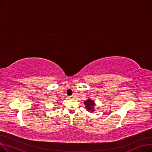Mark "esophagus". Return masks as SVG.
<instances>
[{
  "label": "esophagus",
  "mask_w": 152,
  "mask_h": 152,
  "mask_svg": "<svg viewBox=\"0 0 152 152\" xmlns=\"http://www.w3.org/2000/svg\"><path fill=\"white\" fill-rule=\"evenodd\" d=\"M69 97L70 99H74L75 97V95H71V96H69Z\"/></svg>",
  "instance_id": "obj_1"
}]
</instances>
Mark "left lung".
Here are the masks:
<instances>
[{"mask_svg": "<svg viewBox=\"0 0 152 152\" xmlns=\"http://www.w3.org/2000/svg\"><path fill=\"white\" fill-rule=\"evenodd\" d=\"M84 104L86 105V108L87 109V111H94V107L95 106V102L91 100V99H88L86 101H84Z\"/></svg>", "mask_w": 152, "mask_h": 152, "instance_id": "1", "label": "left lung"}]
</instances>
